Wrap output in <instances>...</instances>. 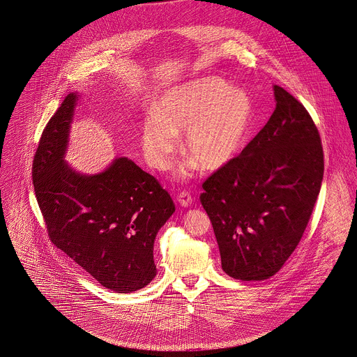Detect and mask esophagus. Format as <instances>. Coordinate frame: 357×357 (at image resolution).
Wrapping results in <instances>:
<instances>
[{
	"label": "esophagus",
	"instance_id": "34e87169",
	"mask_svg": "<svg viewBox=\"0 0 357 357\" xmlns=\"http://www.w3.org/2000/svg\"><path fill=\"white\" fill-rule=\"evenodd\" d=\"M177 200H178V203H180V206H183L184 208L190 207V206H192V202H193L190 192H187V190H183V192L178 195Z\"/></svg>",
	"mask_w": 357,
	"mask_h": 357
}]
</instances>
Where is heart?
Wrapping results in <instances>:
<instances>
[{
    "label": "heart",
    "mask_w": 357,
    "mask_h": 357,
    "mask_svg": "<svg viewBox=\"0 0 357 357\" xmlns=\"http://www.w3.org/2000/svg\"><path fill=\"white\" fill-rule=\"evenodd\" d=\"M157 115L142 126L143 155L147 164L165 170L184 132L183 151L190 160L177 169L188 178L200 167L218 170L230 164L250 132L255 105L249 93L220 77L207 75L172 86L155 102Z\"/></svg>",
    "instance_id": "obj_1"
}]
</instances>
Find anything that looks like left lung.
I'll list each match as a JSON object with an SVG mask.
<instances>
[{"instance_id": "8db88e82", "label": "left lung", "mask_w": 357, "mask_h": 357, "mask_svg": "<svg viewBox=\"0 0 357 357\" xmlns=\"http://www.w3.org/2000/svg\"><path fill=\"white\" fill-rule=\"evenodd\" d=\"M276 108L230 164L203 184L223 271L265 280L284 265L309 223L324 178V151L306 108L273 85Z\"/></svg>"}]
</instances>
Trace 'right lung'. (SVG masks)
<instances>
[{
	"label": "right lung",
	"instance_id": "obj_1",
	"mask_svg": "<svg viewBox=\"0 0 357 357\" xmlns=\"http://www.w3.org/2000/svg\"><path fill=\"white\" fill-rule=\"evenodd\" d=\"M79 97L66 96L42 134L32 167L36 199L58 249L102 287L134 292L155 278L154 241L176 208L158 181L127 157L95 174L66 162Z\"/></svg>",
	"mask_w": 357,
	"mask_h": 357
}]
</instances>
